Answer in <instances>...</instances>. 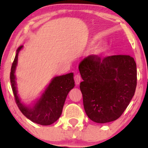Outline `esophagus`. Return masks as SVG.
<instances>
[{
	"mask_svg": "<svg viewBox=\"0 0 148 148\" xmlns=\"http://www.w3.org/2000/svg\"><path fill=\"white\" fill-rule=\"evenodd\" d=\"M74 81H75V84L76 85H79L81 81V76L79 74H76L74 77Z\"/></svg>",
	"mask_w": 148,
	"mask_h": 148,
	"instance_id": "34e87169",
	"label": "esophagus"
}]
</instances>
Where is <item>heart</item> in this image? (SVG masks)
Here are the masks:
<instances>
[{
    "instance_id": "b5f03b06",
    "label": "heart",
    "mask_w": 148,
    "mask_h": 148,
    "mask_svg": "<svg viewBox=\"0 0 148 148\" xmlns=\"http://www.w3.org/2000/svg\"><path fill=\"white\" fill-rule=\"evenodd\" d=\"M105 50H106V49H105L104 47H99V48H98L97 49L95 53L97 54H100V53H103V51H104Z\"/></svg>"
}]
</instances>
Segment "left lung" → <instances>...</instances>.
<instances>
[{
  "label": "left lung",
  "instance_id": "8db88e82",
  "mask_svg": "<svg viewBox=\"0 0 148 148\" xmlns=\"http://www.w3.org/2000/svg\"><path fill=\"white\" fill-rule=\"evenodd\" d=\"M84 81L80 84L85 111L97 123H106L120 118L135 93L136 64L128 55L103 58L90 55L80 62Z\"/></svg>",
  "mask_w": 148,
  "mask_h": 148
}]
</instances>
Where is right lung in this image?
<instances>
[{"label": "right lung", "instance_id": "right-lung-1", "mask_svg": "<svg viewBox=\"0 0 148 148\" xmlns=\"http://www.w3.org/2000/svg\"><path fill=\"white\" fill-rule=\"evenodd\" d=\"M22 47L23 46H20L16 50L10 72V82L15 101L21 113L32 122L41 125H50L60 117L66 97L69 92L75 86L74 74L69 73L65 75L54 77L41 97L34 103L33 106H25L21 102L17 95L14 75L17 65L18 54Z\"/></svg>", "mask_w": 148, "mask_h": 148}]
</instances>
